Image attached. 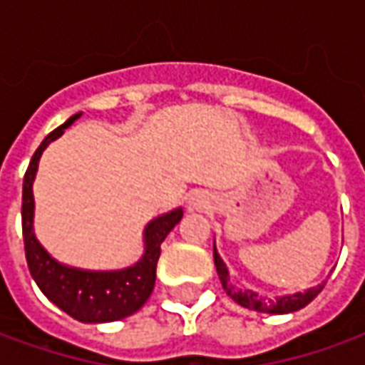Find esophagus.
I'll return each instance as SVG.
<instances>
[{"instance_id":"34e87169","label":"esophagus","mask_w":365,"mask_h":365,"mask_svg":"<svg viewBox=\"0 0 365 365\" xmlns=\"http://www.w3.org/2000/svg\"><path fill=\"white\" fill-rule=\"evenodd\" d=\"M190 205L195 207V210H202V207H205V197H203L202 193H193L192 197H190Z\"/></svg>"}]
</instances>
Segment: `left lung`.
I'll return each mask as SVG.
<instances>
[{
    "label": "left lung",
    "mask_w": 365,
    "mask_h": 365,
    "mask_svg": "<svg viewBox=\"0 0 365 365\" xmlns=\"http://www.w3.org/2000/svg\"><path fill=\"white\" fill-rule=\"evenodd\" d=\"M214 264L215 269H217V276H220V282L224 286L225 294L234 299L235 304H240L242 307H250L254 312H264V314H292V312H297L302 307H306L314 297L318 296L319 292L324 289V286L312 287L307 292H299V294H294V296H284L276 297V299H266V297H259L254 292L250 289H237L235 286L230 284V274H227V267L222 262L220 254L215 252L214 245Z\"/></svg>",
    "instance_id": "left-lung-1"
}]
</instances>
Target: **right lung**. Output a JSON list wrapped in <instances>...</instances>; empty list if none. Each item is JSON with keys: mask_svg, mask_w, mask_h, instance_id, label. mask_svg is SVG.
Wrapping results in <instances>:
<instances>
[{"mask_svg": "<svg viewBox=\"0 0 365 365\" xmlns=\"http://www.w3.org/2000/svg\"><path fill=\"white\" fill-rule=\"evenodd\" d=\"M81 113L69 118L63 125L53 130L37 148L24 175V197H21V230L29 274L36 279L39 289L46 294L68 316L86 324H103L128 318L135 314L148 299L155 286V267L162 254V242L165 235L180 224L183 217L182 207L170 214L155 217L145 227V254L133 267L120 272H83L76 267L58 264L41 247L34 234V192L37 163L47 145L58 140L66 128H69Z\"/></svg>", "mask_w": 365, "mask_h": 365, "instance_id": "add662e5", "label": "right lung"}]
</instances>
